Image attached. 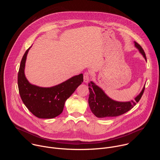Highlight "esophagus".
<instances>
[{
    "instance_id": "obj_1",
    "label": "esophagus",
    "mask_w": 160,
    "mask_h": 160,
    "mask_svg": "<svg viewBox=\"0 0 160 160\" xmlns=\"http://www.w3.org/2000/svg\"><path fill=\"white\" fill-rule=\"evenodd\" d=\"M90 77V73L89 72H85L83 74V80L85 83H87L89 80Z\"/></svg>"
}]
</instances>
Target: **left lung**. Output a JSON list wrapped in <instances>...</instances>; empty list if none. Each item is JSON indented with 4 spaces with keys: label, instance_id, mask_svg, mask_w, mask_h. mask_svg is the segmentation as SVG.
<instances>
[{
    "label": "left lung",
    "instance_id": "8db88e82",
    "mask_svg": "<svg viewBox=\"0 0 160 160\" xmlns=\"http://www.w3.org/2000/svg\"><path fill=\"white\" fill-rule=\"evenodd\" d=\"M135 46L139 49L147 61L146 54L141 45L135 42ZM88 101L91 111L98 118H106L120 116L133 108L136 103L140 101L144 93L145 87H144L139 95L135 98V101L128 102H118L111 99L100 87L92 82L88 83Z\"/></svg>",
    "mask_w": 160,
    "mask_h": 160
}]
</instances>
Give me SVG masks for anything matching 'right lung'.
I'll return each mask as SVG.
<instances>
[{
    "label": "right lung",
    "mask_w": 160,
    "mask_h": 160,
    "mask_svg": "<svg viewBox=\"0 0 160 160\" xmlns=\"http://www.w3.org/2000/svg\"><path fill=\"white\" fill-rule=\"evenodd\" d=\"M31 48V47H30ZM29 48L22 58L18 75L20 97L28 110L39 118H53L62 112L65 101L83 82V74L74 76L52 87H40L29 83L25 66Z\"/></svg>",
    "instance_id": "right-lung-1"
}]
</instances>
